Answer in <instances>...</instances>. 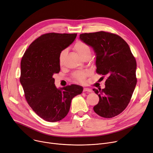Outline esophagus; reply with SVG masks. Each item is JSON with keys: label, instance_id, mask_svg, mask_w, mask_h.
I'll use <instances>...</instances> for the list:
<instances>
[{"label": "esophagus", "instance_id": "34e87169", "mask_svg": "<svg viewBox=\"0 0 153 153\" xmlns=\"http://www.w3.org/2000/svg\"><path fill=\"white\" fill-rule=\"evenodd\" d=\"M83 91L84 92H92V90L89 89V88H84Z\"/></svg>", "mask_w": 153, "mask_h": 153}]
</instances>
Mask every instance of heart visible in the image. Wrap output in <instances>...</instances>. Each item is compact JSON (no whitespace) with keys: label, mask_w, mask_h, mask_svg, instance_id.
Returning a JSON list of instances; mask_svg holds the SVG:
<instances>
[{"label":"heart","mask_w":153,"mask_h":153,"mask_svg":"<svg viewBox=\"0 0 153 153\" xmlns=\"http://www.w3.org/2000/svg\"><path fill=\"white\" fill-rule=\"evenodd\" d=\"M74 50L79 54L82 59L86 58H91V50L89 46L82 42H77L74 46ZM68 53V50L64 49L62 50L59 55V63L61 66L63 65L64 59ZM89 74L87 71H79L74 74V77L77 81L82 82L85 81V79L87 76Z\"/></svg>","instance_id":"b5f03b06"}]
</instances>
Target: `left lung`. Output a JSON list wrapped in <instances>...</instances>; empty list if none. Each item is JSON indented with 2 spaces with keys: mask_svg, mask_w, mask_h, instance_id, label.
<instances>
[{
  "mask_svg": "<svg viewBox=\"0 0 153 153\" xmlns=\"http://www.w3.org/2000/svg\"><path fill=\"white\" fill-rule=\"evenodd\" d=\"M79 38L93 49L97 73L108 76L104 89H93L99 97L94 110L102 117H114L126 108L135 89V58L126 42L117 35L99 31L81 34Z\"/></svg>",
  "mask_w": 153,
  "mask_h": 153,
  "instance_id": "obj_1",
  "label": "left lung"
}]
</instances>
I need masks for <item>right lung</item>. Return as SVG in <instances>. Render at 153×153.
I'll use <instances>...</instances> for the list:
<instances>
[{"label":"right lung","mask_w":153,"mask_h":153,"mask_svg":"<svg viewBox=\"0 0 153 153\" xmlns=\"http://www.w3.org/2000/svg\"><path fill=\"white\" fill-rule=\"evenodd\" d=\"M77 34L50 33L42 35L24 53L20 83L30 107L47 122H58L69 111L72 99L83 87L72 84L57 88L53 76L60 71L59 55L75 40Z\"/></svg>","instance_id":"right-lung-1"}]
</instances>
